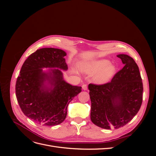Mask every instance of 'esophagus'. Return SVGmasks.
I'll return each instance as SVG.
<instances>
[{
	"mask_svg": "<svg viewBox=\"0 0 156 156\" xmlns=\"http://www.w3.org/2000/svg\"><path fill=\"white\" fill-rule=\"evenodd\" d=\"M82 88H83V90H87L88 89V87H87V84H83Z\"/></svg>",
	"mask_w": 156,
	"mask_h": 156,
	"instance_id": "34e87169",
	"label": "esophagus"
}]
</instances>
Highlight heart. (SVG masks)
I'll list each match as a JSON object with an SVG mask.
<instances>
[{"instance_id": "1", "label": "heart", "mask_w": 156, "mask_h": 156, "mask_svg": "<svg viewBox=\"0 0 156 156\" xmlns=\"http://www.w3.org/2000/svg\"><path fill=\"white\" fill-rule=\"evenodd\" d=\"M82 69L88 74H95L94 81L102 84L108 83L115 74L116 67L115 64H110L107 59H100L82 66Z\"/></svg>"}]
</instances>
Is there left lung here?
<instances>
[{"label": "left lung", "instance_id": "1", "mask_svg": "<svg viewBox=\"0 0 156 156\" xmlns=\"http://www.w3.org/2000/svg\"><path fill=\"white\" fill-rule=\"evenodd\" d=\"M124 66L110 83L89 84L90 119L103 129H118L130 122L139 111L143 87L137 64L131 56L120 54Z\"/></svg>", "mask_w": 156, "mask_h": 156}]
</instances>
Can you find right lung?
<instances>
[{"mask_svg": "<svg viewBox=\"0 0 156 156\" xmlns=\"http://www.w3.org/2000/svg\"><path fill=\"white\" fill-rule=\"evenodd\" d=\"M62 49L42 48L23 63L16 84L17 100L30 119L43 126L58 125L67 115L69 103L81 92V87L65 81L62 71L68 70ZM44 68H48L46 71Z\"/></svg>", "mask_w": 156, "mask_h": 156, "instance_id": "add662e5", "label": "right lung"}]
</instances>
